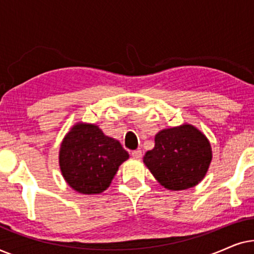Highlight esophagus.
<instances>
[{"label": "esophagus", "instance_id": "34e87169", "mask_svg": "<svg viewBox=\"0 0 254 254\" xmlns=\"http://www.w3.org/2000/svg\"><path fill=\"white\" fill-rule=\"evenodd\" d=\"M131 156H133V158L135 159H141L142 158V151L140 149H136V150L131 151Z\"/></svg>", "mask_w": 254, "mask_h": 254}]
</instances>
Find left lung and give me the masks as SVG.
<instances>
[{"mask_svg":"<svg viewBox=\"0 0 254 254\" xmlns=\"http://www.w3.org/2000/svg\"><path fill=\"white\" fill-rule=\"evenodd\" d=\"M143 162L162 186L182 190L204 178L211 162V147L197 128L185 124L158 131L155 147L145 152Z\"/></svg>","mask_w":254,"mask_h":254,"instance_id":"1","label":"left lung"}]
</instances>
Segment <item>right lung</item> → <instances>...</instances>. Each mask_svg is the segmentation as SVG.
Instances as JSON below:
<instances>
[{
	"instance_id": "add662e5",
	"label": "right lung",
	"mask_w": 254,
	"mask_h": 254,
	"mask_svg": "<svg viewBox=\"0 0 254 254\" xmlns=\"http://www.w3.org/2000/svg\"><path fill=\"white\" fill-rule=\"evenodd\" d=\"M129 155L120 142L106 136L98 126L76 124L60 147L59 163L68 185L82 194H99L110 186Z\"/></svg>"
}]
</instances>
